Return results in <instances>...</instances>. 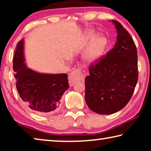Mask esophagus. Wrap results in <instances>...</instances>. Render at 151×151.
Returning a JSON list of instances; mask_svg holds the SVG:
<instances>
[{"mask_svg": "<svg viewBox=\"0 0 151 151\" xmlns=\"http://www.w3.org/2000/svg\"><path fill=\"white\" fill-rule=\"evenodd\" d=\"M85 75L82 73L81 70L76 69L73 72H71L68 75V82L70 85H73L75 82L78 81H83L85 80Z\"/></svg>", "mask_w": 151, "mask_h": 151, "instance_id": "34e87169", "label": "esophagus"}]
</instances>
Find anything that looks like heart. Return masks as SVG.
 <instances>
[{"mask_svg": "<svg viewBox=\"0 0 151 151\" xmlns=\"http://www.w3.org/2000/svg\"><path fill=\"white\" fill-rule=\"evenodd\" d=\"M97 34L93 30H90L86 32V39L90 40L96 37ZM107 39L104 36L96 37L93 40L83 55L84 63L87 65H92L98 63L104 55L107 46Z\"/></svg>", "mask_w": 151, "mask_h": 151, "instance_id": "heart-1", "label": "heart"}]
</instances>
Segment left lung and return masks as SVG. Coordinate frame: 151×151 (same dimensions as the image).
<instances>
[{"label": "left lung", "instance_id": "1", "mask_svg": "<svg viewBox=\"0 0 151 151\" xmlns=\"http://www.w3.org/2000/svg\"><path fill=\"white\" fill-rule=\"evenodd\" d=\"M117 32L114 48L89 69L85 78V101L100 114L121 111L129 103L138 81L137 50L133 40L116 20H111Z\"/></svg>", "mask_w": 151, "mask_h": 151}]
</instances>
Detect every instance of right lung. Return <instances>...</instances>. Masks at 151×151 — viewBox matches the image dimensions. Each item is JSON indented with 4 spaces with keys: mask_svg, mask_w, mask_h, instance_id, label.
<instances>
[{
    "mask_svg": "<svg viewBox=\"0 0 151 151\" xmlns=\"http://www.w3.org/2000/svg\"><path fill=\"white\" fill-rule=\"evenodd\" d=\"M13 58L17 89L24 103L39 114L57 111L60 99L69 88L66 74L41 73L27 67L24 39L17 44Z\"/></svg>",
    "mask_w": 151,
    "mask_h": 151,
    "instance_id": "obj_1",
    "label": "right lung"
}]
</instances>
